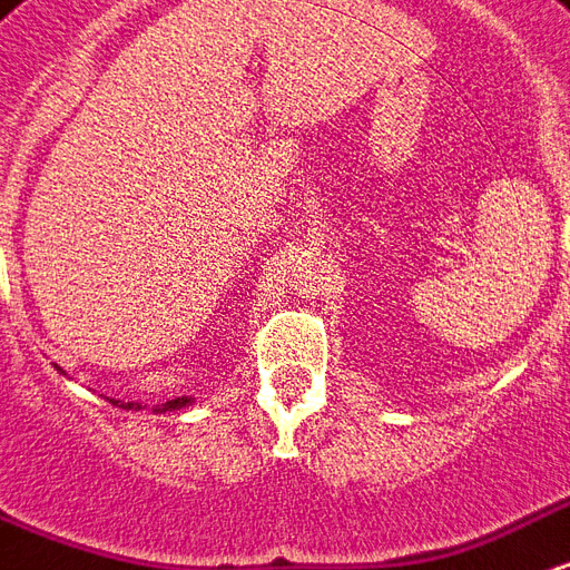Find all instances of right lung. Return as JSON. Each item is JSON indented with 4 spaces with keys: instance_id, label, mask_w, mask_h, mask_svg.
I'll list each match as a JSON object with an SVG mask.
<instances>
[{
    "instance_id": "right-lung-1",
    "label": "right lung",
    "mask_w": 570,
    "mask_h": 570,
    "mask_svg": "<svg viewBox=\"0 0 570 570\" xmlns=\"http://www.w3.org/2000/svg\"><path fill=\"white\" fill-rule=\"evenodd\" d=\"M175 402H178V399H175Z\"/></svg>"
}]
</instances>
